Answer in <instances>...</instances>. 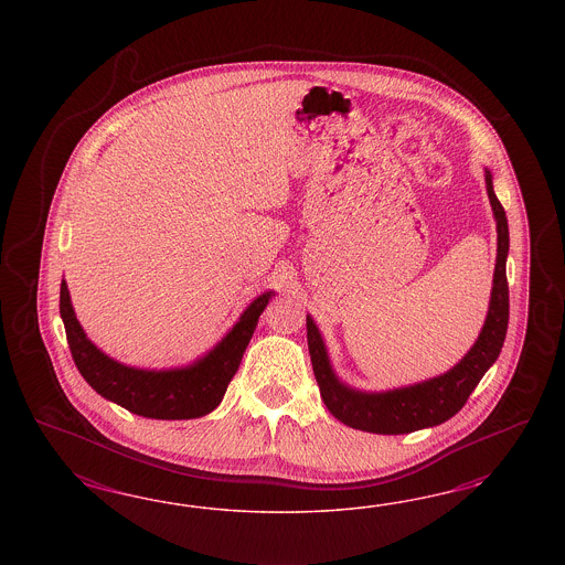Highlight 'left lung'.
I'll list each match as a JSON object with an SVG mask.
<instances>
[{
	"mask_svg": "<svg viewBox=\"0 0 565 565\" xmlns=\"http://www.w3.org/2000/svg\"><path fill=\"white\" fill-rule=\"evenodd\" d=\"M484 180L497 220V263L491 307L479 340L449 373L387 394L354 392L333 375L321 333L312 319L307 317L308 352L321 397L326 402L327 411L338 420H342L343 425L379 435H404L418 428L441 425L462 411L482 375L499 356L510 321V288L505 275L510 230L505 211L493 190L491 171H487Z\"/></svg>",
	"mask_w": 565,
	"mask_h": 565,
	"instance_id": "1",
	"label": "left lung"
}]
</instances>
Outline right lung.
<instances>
[{
	"mask_svg": "<svg viewBox=\"0 0 565 565\" xmlns=\"http://www.w3.org/2000/svg\"><path fill=\"white\" fill-rule=\"evenodd\" d=\"M271 296V291L260 294L205 359L194 362L189 369L159 373L124 366L88 342L83 327L74 317L64 279L60 286V315L66 327L74 364L97 394L145 418L186 420L205 416L220 406L232 376L238 371L242 354L255 333L258 317L269 305Z\"/></svg>",
	"mask_w": 565,
	"mask_h": 565,
	"instance_id": "obj_1",
	"label": "right lung"
}]
</instances>
